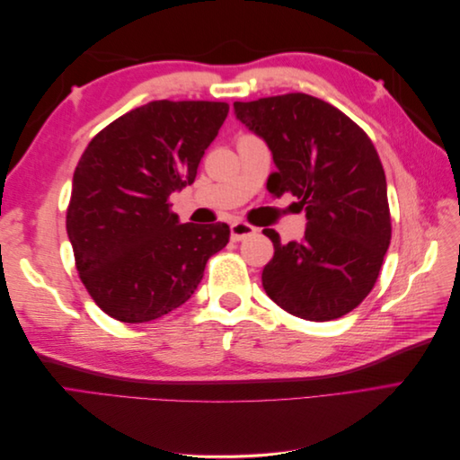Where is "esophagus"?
Segmentation results:
<instances>
[{
    "label": "esophagus",
    "instance_id": "obj_1",
    "mask_svg": "<svg viewBox=\"0 0 460 460\" xmlns=\"http://www.w3.org/2000/svg\"><path fill=\"white\" fill-rule=\"evenodd\" d=\"M253 234H257V228L252 226V225H247V222L235 220L230 225V238L234 242H242V240L249 238V235H253Z\"/></svg>",
    "mask_w": 460,
    "mask_h": 460
}]
</instances>
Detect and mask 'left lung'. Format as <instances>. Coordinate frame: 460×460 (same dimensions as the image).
Masks as SVG:
<instances>
[{
	"mask_svg": "<svg viewBox=\"0 0 460 460\" xmlns=\"http://www.w3.org/2000/svg\"><path fill=\"white\" fill-rule=\"evenodd\" d=\"M234 113L272 153L269 190L294 193L307 218L301 242L282 243L262 230L274 243L262 269L267 296L314 323L353 311L374 288L392 240L385 174L370 137L307 93L235 102Z\"/></svg>",
	"mask_w": 460,
	"mask_h": 460,
	"instance_id": "8db88e82",
	"label": "left lung"
}]
</instances>
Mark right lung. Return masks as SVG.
<instances>
[{
	"label": "right lung",
	"instance_id": "1",
	"mask_svg": "<svg viewBox=\"0 0 460 460\" xmlns=\"http://www.w3.org/2000/svg\"><path fill=\"white\" fill-rule=\"evenodd\" d=\"M228 115L222 102H151L105 127L73 176L66 234L100 309L120 323L155 320L198 289L225 222L180 225L169 196L193 184Z\"/></svg>",
	"mask_w": 460,
	"mask_h": 460
}]
</instances>
